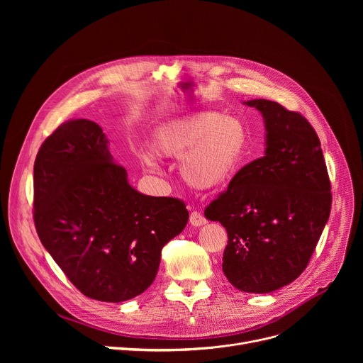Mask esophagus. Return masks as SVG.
<instances>
[{
	"label": "esophagus",
	"mask_w": 363,
	"mask_h": 363,
	"mask_svg": "<svg viewBox=\"0 0 363 363\" xmlns=\"http://www.w3.org/2000/svg\"><path fill=\"white\" fill-rule=\"evenodd\" d=\"M189 223H191L192 227H201V225L206 224V220L202 214H199L196 211H192L191 216H189Z\"/></svg>",
	"instance_id": "obj_1"
}]
</instances>
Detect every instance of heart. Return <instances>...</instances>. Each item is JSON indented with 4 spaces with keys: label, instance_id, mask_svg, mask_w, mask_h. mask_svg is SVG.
I'll return each instance as SVG.
<instances>
[{
    "label": "heart",
    "instance_id": "b5f03b06",
    "mask_svg": "<svg viewBox=\"0 0 363 363\" xmlns=\"http://www.w3.org/2000/svg\"><path fill=\"white\" fill-rule=\"evenodd\" d=\"M250 143L245 123L218 112H196L161 125L155 130L152 150L162 158H181L179 172L192 188L213 191L228 184L241 169ZM149 169H158L157 157L138 150Z\"/></svg>",
    "mask_w": 363,
    "mask_h": 363
}]
</instances>
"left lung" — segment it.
<instances>
[{"label":"left lung","mask_w":363,"mask_h":363,"mask_svg":"<svg viewBox=\"0 0 363 363\" xmlns=\"http://www.w3.org/2000/svg\"><path fill=\"white\" fill-rule=\"evenodd\" d=\"M244 105L263 115L264 157L244 168L205 208L227 230L223 272L245 293H272L307 267L329 220L332 194L318 133L277 101Z\"/></svg>","instance_id":"8db88e82"}]
</instances>
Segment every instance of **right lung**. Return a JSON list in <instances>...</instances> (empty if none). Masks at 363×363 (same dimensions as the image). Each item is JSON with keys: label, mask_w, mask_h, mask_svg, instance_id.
Here are the masks:
<instances>
[{"label": "right lung", "mask_w": 363, "mask_h": 363, "mask_svg": "<svg viewBox=\"0 0 363 363\" xmlns=\"http://www.w3.org/2000/svg\"><path fill=\"white\" fill-rule=\"evenodd\" d=\"M101 128L60 125L34 162V224L44 248L87 297L121 303L157 277L164 245L185 228V203L138 192Z\"/></svg>", "instance_id": "obj_1"}]
</instances>
